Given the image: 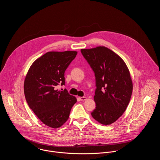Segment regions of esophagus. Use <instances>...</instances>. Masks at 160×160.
<instances>
[{"instance_id":"obj_1","label":"esophagus","mask_w":160,"mask_h":160,"mask_svg":"<svg viewBox=\"0 0 160 160\" xmlns=\"http://www.w3.org/2000/svg\"><path fill=\"white\" fill-rule=\"evenodd\" d=\"M79 99L81 100V101H85L87 98L86 97H79Z\"/></svg>"}]
</instances>
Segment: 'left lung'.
<instances>
[{"instance_id": "8db88e82", "label": "left lung", "mask_w": 160, "mask_h": 160, "mask_svg": "<svg viewBox=\"0 0 160 160\" xmlns=\"http://www.w3.org/2000/svg\"><path fill=\"white\" fill-rule=\"evenodd\" d=\"M81 52L95 77L96 107L91 115L102 124H111L122 116L130 102L132 82L129 69L119 56L105 47Z\"/></svg>"}]
</instances>
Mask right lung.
Masks as SVG:
<instances>
[{
  "instance_id": "right-lung-1",
  "label": "right lung",
  "mask_w": 160,
  "mask_h": 160,
  "mask_svg": "<svg viewBox=\"0 0 160 160\" xmlns=\"http://www.w3.org/2000/svg\"><path fill=\"white\" fill-rule=\"evenodd\" d=\"M77 52H49L31 66L24 82V92L29 108L47 126L61 127L68 119L76 98L67 90H57L65 84V72Z\"/></svg>"
}]
</instances>
